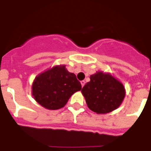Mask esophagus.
Instances as JSON below:
<instances>
[{
  "label": "esophagus",
  "instance_id": "34e87169",
  "mask_svg": "<svg viewBox=\"0 0 151 151\" xmlns=\"http://www.w3.org/2000/svg\"><path fill=\"white\" fill-rule=\"evenodd\" d=\"M85 83H86V82H85V81H81V86H84V85H85Z\"/></svg>",
  "mask_w": 151,
  "mask_h": 151
}]
</instances>
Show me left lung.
<instances>
[{"instance_id": "left-lung-1", "label": "left lung", "mask_w": 151, "mask_h": 151, "mask_svg": "<svg viewBox=\"0 0 151 151\" xmlns=\"http://www.w3.org/2000/svg\"><path fill=\"white\" fill-rule=\"evenodd\" d=\"M81 90L90 110L97 114H106L120 106L125 96L122 83L110 74L98 71L90 77Z\"/></svg>"}]
</instances>
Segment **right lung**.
Returning <instances> with one entry per match:
<instances>
[{"mask_svg":"<svg viewBox=\"0 0 151 151\" xmlns=\"http://www.w3.org/2000/svg\"><path fill=\"white\" fill-rule=\"evenodd\" d=\"M81 90L76 75L68 71L65 65L55 66L35 78L32 94L42 106L50 110L59 109L68 103L71 95Z\"/></svg>","mask_w":151,"mask_h":151,"instance_id":"1","label":"right lung"}]
</instances>
